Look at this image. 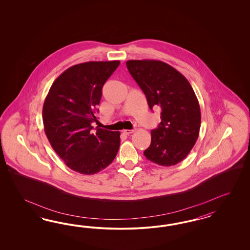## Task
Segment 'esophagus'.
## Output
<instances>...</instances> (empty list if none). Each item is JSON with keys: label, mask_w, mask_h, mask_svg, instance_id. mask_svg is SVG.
<instances>
[{"label": "esophagus", "mask_w": 250, "mask_h": 250, "mask_svg": "<svg viewBox=\"0 0 250 250\" xmlns=\"http://www.w3.org/2000/svg\"><path fill=\"white\" fill-rule=\"evenodd\" d=\"M134 131H135V130H129V129H125V130H124L123 132H124L125 135H130V134L134 133Z\"/></svg>", "instance_id": "1"}]
</instances>
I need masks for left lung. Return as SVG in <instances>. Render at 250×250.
Returning a JSON list of instances; mask_svg holds the SVG:
<instances>
[{
  "label": "left lung",
  "instance_id": "8db88e82",
  "mask_svg": "<svg viewBox=\"0 0 250 250\" xmlns=\"http://www.w3.org/2000/svg\"><path fill=\"white\" fill-rule=\"evenodd\" d=\"M130 74L146 97L150 109H161V122L151 131L146 158L160 166H173L185 159L196 143L201 109L188 80L165 62L128 61Z\"/></svg>",
  "mask_w": 250,
  "mask_h": 250
}]
</instances>
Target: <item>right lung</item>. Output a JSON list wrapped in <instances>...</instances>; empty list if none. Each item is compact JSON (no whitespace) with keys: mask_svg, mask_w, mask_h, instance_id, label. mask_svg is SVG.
<instances>
[{"mask_svg":"<svg viewBox=\"0 0 250 250\" xmlns=\"http://www.w3.org/2000/svg\"><path fill=\"white\" fill-rule=\"evenodd\" d=\"M120 61H89L74 65L59 76L43 105L45 135L67 166L81 174L104 169L120 146V133L96 128V109L106 81Z\"/></svg>","mask_w":250,"mask_h":250,"instance_id":"1","label":"right lung"}]
</instances>
